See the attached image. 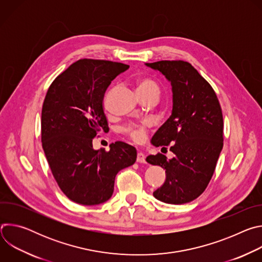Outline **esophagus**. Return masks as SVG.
Instances as JSON below:
<instances>
[{
    "mask_svg": "<svg viewBox=\"0 0 262 262\" xmlns=\"http://www.w3.org/2000/svg\"><path fill=\"white\" fill-rule=\"evenodd\" d=\"M137 162L138 163H146V160H145V155L143 152H138L137 155Z\"/></svg>",
    "mask_w": 262,
    "mask_h": 262,
    "instance_id": "obj_1",
    "label": "esophagus"
}]
</instances>
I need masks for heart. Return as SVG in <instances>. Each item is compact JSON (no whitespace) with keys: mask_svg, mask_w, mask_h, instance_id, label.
<instances>
[{"mask_svg":"<svg viewBox=\"0 0 262 262\" xmlns=\"http://www.w3.org/2000/svg\"><path fill=\"white\" fill-rule=\"evenodd\" d=\"M139 94L148 93V92H157L159 93L158 84L151 79H141L137 84ZM151 126L150 121H143V122H132L122 127V133L132 139L134 142L141 143L146 139L147 133Z\"/></svg>","mask_w":262,"mask_h":262,"instance_id":"b5f03b06","label":"heart"}]
</instances>
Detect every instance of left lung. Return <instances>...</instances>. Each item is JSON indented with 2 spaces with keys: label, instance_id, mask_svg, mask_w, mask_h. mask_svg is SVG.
I'll return each instance as SVG.
<instances>
[{
  "label": "left lung",
  "instance_id": "1",
  "mask_svg": "<svg viewBox=\"0 0 262 262\" xmlns=\"http://www.w3.org/2000/svg\"><path fill=\"white\" fill-rule=\"evenodd\" d=\"M171 82L173 110L152 137L155 146H168L174 158L158 154L146 161L166 170L164 184L154 196L183 204L198 198L208 185L223 148V113L210 84L191 63L163 60L146 63Z\"/></svg>",
  "mask_w": 262,
  "mask_h": 262
}]
</instances>
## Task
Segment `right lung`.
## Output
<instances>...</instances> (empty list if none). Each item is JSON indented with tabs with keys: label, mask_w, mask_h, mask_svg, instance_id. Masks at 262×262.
Instances as JSON below:
<instances>
[{
	"label": "right lung",
	"mask_w": 262,
	"mask_h": 262,
	"mask_svg": "<svg viewBox=\"0 0 262 262\" xmlns=\"http://www.w3.org/2000/svg\"><path fill=\"white\" fill-rule=\"evenodd\" d=\"M129 66L81 59L51 84L41 111V142L59 188L71 201L96 205L114 192L117 173L132 166L137 150L124 142L108 151L94 150L92 140L108 127L103 111L106 88Z\"/></svg>",
	"instance_id": "1"
}]
</instances>
